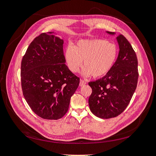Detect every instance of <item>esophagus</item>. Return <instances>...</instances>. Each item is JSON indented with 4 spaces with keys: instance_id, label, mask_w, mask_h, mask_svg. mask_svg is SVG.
I'll return each mask as SVG.
<instances>
[{
    "instance_id": "1",
    "label": "esophagus",
    "mask_w": 156,
    "mask_h": 156,
    "mask_svg": "<svg viewBox=\"0 0 156 156\" xmlns=\"http://www.w3.org/2000/svg\"><path fill=\"white\" fill-rule=\"evenodd\" d=\"M86 84H87V82L83 80H80V87L84 86Z\"/></svg>"
}]
</instances>
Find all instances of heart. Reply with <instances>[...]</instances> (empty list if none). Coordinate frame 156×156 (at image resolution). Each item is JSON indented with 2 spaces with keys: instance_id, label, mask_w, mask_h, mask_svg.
Returning <instances> with one entry per match:
<instances>
[{
  "instance_id": "heart-1",
  "label": "heart",
  "mask_w": 156,
  "mask_h": 156,
  "mask_svg": "<svg viewBox=\"0 0 156 156\" xmlns=\"http://www.w3.org/2000/svg\"><path fill=\"white\" fill-rule=\"evenodd\" d=\"M117 45L104 39H84L66 49L65 61L68 69L73 73L78 72L82 66V74L102 78L113 67L117 58Z\"/></svg>"
}]
</instances>
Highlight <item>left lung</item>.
<instances>
[{
    "mask_svg": "<svg viewBox=\"0 0 156 156\" xmlns=\"http://www.w3.org/2000/svg\"><path fill=\"white\" fill-rule=\"evenodd\" d=\"M117 39L119 52L113 67L104 77L88 83L92 90L88 99L89 107L92 113L101 119L113 118L122 113L137 88L136 54L123 35L119 34Z\"/></svg>",
    "mask_w": 156,
    "mask_h": 156,
    "instance_id": "1",
    "label": "left lung"
}]
</instances>
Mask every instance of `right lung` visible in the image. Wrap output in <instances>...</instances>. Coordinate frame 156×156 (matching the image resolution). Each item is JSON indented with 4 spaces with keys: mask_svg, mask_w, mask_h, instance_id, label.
<instances>
[{
    "mask_svg": "<svg viewBox=\"0 0 156 156\" xmlns=\"http://www.w3.org/2000/svg\"><path fill=\"white\" fill-rule=\"evenodd\" d=\"M43 33L33 41L21 66L23 94L35 113L43 119L58 120L67 112L80 78L66 65L64 40Z\"/></svg>",
    "mask_w": 156,
    "mask_h": 156,
    "instance_id": "right-lung-1",
    "label": "right lung"
}]
</instances>
